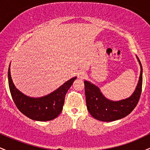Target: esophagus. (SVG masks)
<instances>
[{"label": "esophagus", "mask_w": 150, "mask_h": 150, "mask_svg": "<svg viewBox=\"0 0 150 150\" xmlns=\"http://www.w3.org/2000/svg\"><path fill=\"white\" fill-rule=\"evenodd\" d=\"M77 77L79 79H81V80H83L86 77V74L84 72H80V73H78V75H77Z\"/></svg>", "instance_id": "34e87169"}]
</instances>
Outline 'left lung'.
I'll return each instance as SVG.
<instances>
[{"mask_svg":"<svg viewBox=\"0 0 150 150\" xmlns=\"http://www.w3.org/2000/svg\"><path fill=\"white\" fill-rule=\"evenodd\" d=\"M140 65V75L135 92L129 98L120 101H111L106 99L96 85L85 80V92L86 104L89 113L97 120L111 122L123 118L132 112L140 100L142 85V67Z\"/></svg>","mask_w":150,"mask_h":150,"instance_id":"obj_1","label":"left lung"}]
</instances>
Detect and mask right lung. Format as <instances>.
<instances>
[{"instance_id":"obj_1","label":"right lung","mask_w":150,"mask_h":150,"mask_svg":"<svg viewBox=\"0 0 150 150\" xmlns=\"http://www.w3.org/2000/svg\"><path fill=\"white\" fill-rule=\"evenodd\" d=\"M76 78V77H73L48 95L32 98L16 89L10 75V66L8 68V84L14 103L20 112L31 119L38 121L53 120L61 113L65 94Z\"/></svg>"}]
</instances>
